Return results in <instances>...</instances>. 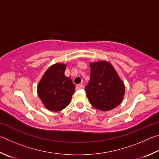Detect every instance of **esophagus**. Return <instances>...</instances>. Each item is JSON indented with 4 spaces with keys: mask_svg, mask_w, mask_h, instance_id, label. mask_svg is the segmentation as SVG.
Returning a JSON list of instances; mask_svg holds the SVG:
<instances>
[{
    "mask_svg": "<svg viewBox=\"0 0 159 159\" xmlns=\"http://www.w3.org/2000/svg\"><path fill=\"white\" fill-rule=\"evenodd\" d=\"M83 87V86L82 84H77L76 86V90H78V89H82Z\"/></svg>",
    "mask_w": 159,
    "mask_h": 159,
    "instance_id": "obj_1",
    "label": "esophagus"
}]
</instances>
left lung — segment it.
<instances>
[{
    "mask_svg": "<svg viewBox=\"0 0 159 159\" xmlns=\"http://www.w3.org/2000/svg\"><path fill=\"white\" fill-rule=\"evenodd\" d=\"M90 81L85 87L93 107L108 111L117 107L124 98L125 87L117 72L105 61L90 63Z\"/></svg>",
    "mask_w": 159,
    "mask_h": 159,
    "instance_id": "1",
    "label": "left lung"
}]
</instances>
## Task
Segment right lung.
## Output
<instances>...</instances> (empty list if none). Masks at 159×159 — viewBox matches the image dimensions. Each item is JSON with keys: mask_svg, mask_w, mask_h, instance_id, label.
Here are the masks:
<instances>
[{"mask_svg": "<svg viewBox=\"0 0 159 159\" xmlns=\"http://www.w3.org/2000/svg\"><path fill=\"white\" fill-rule=\"evenodd\" d=\"M66 66L56 63L47 70L38 86V94L44 107L53 112L66 108L71 101L75 87L64 72Z\"/></svg>", "mask_w": 159, "mask_h": 159, "instance_id": "1", "label": "right lung"}]
</instances>
